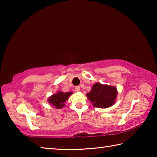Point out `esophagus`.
Listing matches in <instances>:
<instances>
[{
	"label": "esophagus",
	"mask_w": 157,
	"mask_h": 157,
	"mask_svg": "<svg viewBox=\"0 0 157 157\" xmlns=\"http://www.w3.org/2000/svg\"><path fill=\"white\" fill-rule=\"evenodd\" d=\"M75 91H80V87H79V86H76L75 87Z\"/></svg>",
	"instance_id": "34e87169"
}]
</instances>
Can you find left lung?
Returning <instances> with one entry per match:
<instances>
[{
	"label": "left lung",
	"instance_id": "left-lung-1",
	"mask_svg": "<svg viewBox=\"0 0 157 157\" xmlns=\"http://www.w3.org/2000/svg\"><path fill=\"white\" fill-rule=\"evenodd\" d=\"M117 95L116 86L96 82L93 85L91 91L86 94V97L95 107L105 109L115 104Z\"/></svg>",
	"mask_w": 157,
	"mask_h": 157
}]
</instances>
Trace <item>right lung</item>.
<instances>
[{"instance_id":"add662e5","label":"right lung","mask_w":157,"mask_h":157,"mask_svg":"<svg viewBox=\"0 0 157 157\" xmlns=\"http://www.w3.org/2000/svg\"><path fill=\"white\" fill-rule=\"evenodd\" d=\"M73 94V92H62V91H57L56 94H52V95L48 98V102L49 104L52 106L53 108L57 109H60L63 108L65 105V102L68 100L69 97Z\"/></svg>"}]
</instances>
